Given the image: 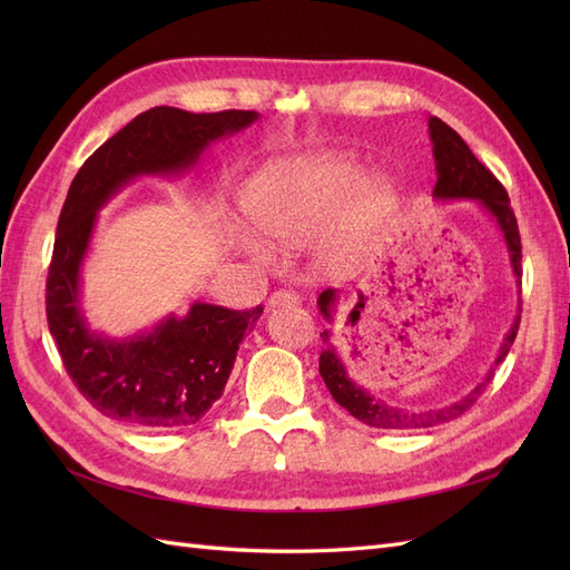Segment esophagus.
I'll return each instance as SVG.
<instances>
[{"label":"esophagus","mask_w":570,"mask_h":570,"mask_svg":"<svg viewBox=\"0 0 570 570\" xmlns=\"http://www.w3.org/2000/svg\"><path fill=\"white\" fill-rule=\"evenodd\" d=\"M297 302H299V297L292 289H275L273 295L268 297V306H289V304H297Z\"/></svg>","instance_id":"obj_1"}]
</instances>
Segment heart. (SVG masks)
Masks as SVG:
<instances>
[{
  "label": "heart",
  "mask_w": 570,
  "mask_h": 570,
  "mask_svg": "<svg viewBox=\"0 0 570 570\" xmlns=\"http://www.w3.org/2000/svg\"><path fill=\"white\" fill-rule=\"evenodd\" d=\"M364 174V164L354 154L342 151L273 164L249 187L247 206L254 226L275 245H304L340 214L343 202L352 194L331 247V262L350 266L385 228L396 206L392 183L368 178L362 184ZM252 252L262 262H271L266 247L254 243Z\"/></svg>",
  "instance_id": "obj_1"
}]
</instances>
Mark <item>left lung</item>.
I'll list each match as a JSON object with an SVG mask.
<instances>
[{"label":"left lung","instance_id":"8db88e82","mask_svg":"<svg viewBox=\"0 0 570 570\" xmlns=\"http://www.w3.org/2000/svg\"><path fill=\"white\" fill-rule=\"evenodd\" d=\"M428 128H430V140H433V157H435V168H438V183H435L433 195L438 199H475V202H480L482 209H485L497 220L499 230H502V235L507 239V247H509L513 275L515 278H521L523 275L521 235H519V223H515L504 185L490 174V168H485L475 159V154L469 149V145L461 140V135L446 126L444 120L433 116L428 120ZM515 283L521 285V281H515ZM335 299H337L335 289H323L318 297V308L327 321H331V308H333ZM519 312H521V306H519ZM519 323H521V316H515V323L507 333L502 350H499V356L494 358V366L485 375V381H482L473 392L461 396L459 402L440 406V409H428V411L400 409V406L385 404L383 400H377V396H373L364 387L354 385L350 381L347 371H344L335 347L331 344V333L327 331L321 333L327 347L321 352L318 373L323 377V383L327 385V390H331L333 400L340 406L347 409L352 416L361 423H366L371 428H383V430L433 428V425L459 419L461 413H465L478 402V396L490 385L494 368L507 358L511 344L515 340V333H519Z\"/></svg>","mask_w":570,"mask_h":570}]
</instances>
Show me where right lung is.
Returning <instances> with one entry per match:
<instances>
[{"mask_svg":"<svg viewBox=\"0 0 570 570\" xmlns=\"http://www.w3.org/2000/svg\"><path fill=\"white\" fill-rule=\"evenodd\" d=\"M256 118V111L237 109L193 114L154 107L109 137L68 187L47 275V323L80 394L114 421L145 430L197 423L223 394L239 342L264 306L235 312L195 302L187 316H168L130 340L90 333L78 295L97 212L132 178L180 174L209 142Z\"/></svg>","mask_w":570,"mask_h":570,"instance_id":"1","label":"right lung"}]
</instances>
